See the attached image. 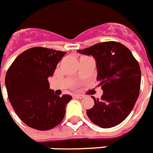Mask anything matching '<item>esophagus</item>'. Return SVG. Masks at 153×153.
Returning <instances> with one entry per match:
<instances>
[{
    "label": "esophagus",
    "instance_id": "34e87169",
    "mask_svg": "<svg viewBox=\"0 0 153 153\" xmlns=\"http://www.w3.org/2000/svg\"><path fill=\"white\" fill-rule=\"evenodd\" d=\"M74 98L82 99V98H84V95H82V94H74Z\"/></svg>",
    "mask_w": 153,
    "mask_h": 153
}]
</instances>
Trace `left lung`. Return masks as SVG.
<instances>
[{
  "label": "left lung",
  "instance_id": "8db88e82",
  "mask_svg": "<svg viewBox=\"0 0 153 153\" xmlns=\"http://www.w3.org/2000/svg\"><path fill=\"white\" fill-rule=\"evenodd\" d=\"M78 51L95 59L97 80L103 91L101 99L92 96L94 105L86 110L87 116L101 128L117 126L130 114L139 96V63L130 50L118 42L98 43Z\"/></svg>",
  "mask_w": 153,
  "mask_h": 153
}]
</instances>
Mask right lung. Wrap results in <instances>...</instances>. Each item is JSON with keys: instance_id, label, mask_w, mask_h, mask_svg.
<instances>
[{"instance_id": "obj_1", "label": "right lung", "mask_w": 153, "mask_h": 153, "mask_svg": "<svg viewBox=\"0 0 153 153\" xmlns=\"http://www.w3.org/2000/svg\"><path fill=\"white\" fill-rule=\"evenodd\" d=\"M66 52L32 48L16 58L5 76L8 97L20 120L37 130H48L62 121L71 96L55 95L48 78Z\"/></svg>"}]
</instances>
